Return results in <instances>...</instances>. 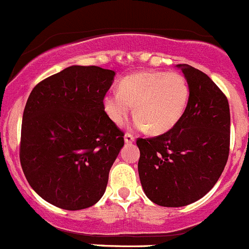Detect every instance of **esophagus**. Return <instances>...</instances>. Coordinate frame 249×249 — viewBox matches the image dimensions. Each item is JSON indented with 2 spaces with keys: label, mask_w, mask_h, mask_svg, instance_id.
<instances>
[{
  "label": "esophagus",
  "mask_w": 249,
  "mask_h": 249,
  "mask_svg": "<svg viewBox=\"0 0 249 249\" xmlns=\"http://www.w3.org/2000/svg\"><path fill=\"white\" fill-rule=\"evenodd\" d=\"M134 141H136V137H134L133 134H131V133H126V134H124V142H126L127 144L133 143Z\"/></svg>",
  "instance_id": "1"
}]
</instances>
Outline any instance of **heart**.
I'll use <instances>...</instances> for the list:
<instances>
[{"mask_svg":"<svg viewBox=\"0 0 249 249\" xmlns=\"http://www.w3.org/2000/svg\"><path fill=\"white\" fill-rule=\"evenodd\" d=\"M189 85L178 72H142L127 75L120 90L104 98V108L116 124H122L134 105L132 126L161 134L174 128L186 111Z\"/></svg>","mask_w":249,"mask_h":249,"instance_id":"b5f03b06","label":"heart"}]
</instances>
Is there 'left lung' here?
<instances>
[{
  "mask_svg": "<svg viewBox=\"0 0 249 249\" xmlns=\"http://www.w3.org/2000/svg\"><path fill=\"white\" fill-rule=\"evenodd\" d=\"M189 85L186 111L176 126L138 138V172L146 197L161 207H184L203 198L221 176L230 153L226 95L205 73L178 65Z\"/></svg>",
  "mask_w": 249,
  "mask_h": 249,
  "instance_id": "left-lung-1",
  "label": "left lung"
}]
</instances>
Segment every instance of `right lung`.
<instances>
[{"instance_id": "obj_1", "label": "right lung", "mask_w": 249, "mask_h": 249, "mask_svg": "<svg viewBox=\"0 0 249 249\" xmlns=\"http://www.w3.org/2000/svg\"><path fill=\"white\" fill-rule=\"evenodd\" d=\"M115 72L71 66L34 87L25 104L19 159L32 188L50 204L80 210L105 193L124 133L104 108Z\"/></svg>"}]
</instances>
